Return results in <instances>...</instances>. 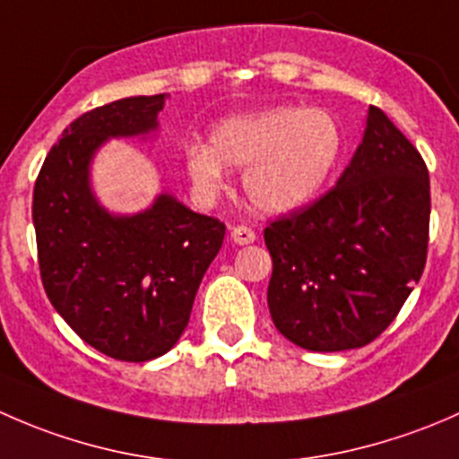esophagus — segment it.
<instances>
[{"instance_id":"34e87169","label":"esophagus","mask_w":459,"mask_h":459,"mask_svg":"<svg viewBox=\"0 0 459 459\" xmlns=\"http://www.w3.org/2000/svg\"><path fill=\"white\" fill-rule=\"evenodd\" d=\"M230 239H233L235 244H239V247H244V244L255 242V230L248 229V226L244 224H238L230 229Z\"/></svg>"}]
</instances>
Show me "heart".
Masks as SVG:
<instances>
[{"label": "heart", "instance_id": "obj_1", "mask_svg": "<svg viewBox=\"0 0 459 459\" xmlns=\"http://www.w3.org/2000/svg\"><path fill=\"white\" fill-rule=\"evenodd\" d=\"M344 135L331 113L277 106L217 124L211 146L186 151V169L200 191H217L224 167L248 169L244 188L264 212H290L311 204L340 161Z\"/></svg>", "mask_w": 459, "mask_h": 459}]
</instances>
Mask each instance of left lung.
<instances>
[{
    "mask_svg": "<svg viewBox=\"0 0 459 459\" xmlns=\"http://www.w3.org/2000/svg\"><path fill=\"white\" fill-rule=\"evenodd\" d=\"M430 182L422 155L382 108L335 186L268 221V308L277 331L316 353L382 335L422 277Z\"/></svg>",
    "mask_w": 459,
    "mask_h": 459,
    "instance_id": "left-lung-1",
    "label": "left lung"
}]
</instances>
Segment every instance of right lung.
Masks as SVG:
<instances>
[{"label": "right lung", "mask_w": 459, "mask_h": 459, "mask_svg": "<svg viewBox=\"0 0 459 459\" xmlns=\"http://www.w3.org/2000/svg\"><path fill=\"white\" fill-rule=\"evenodd\" d=\"M166 97H124L77 117L46 155L32 191L50 304L88 346L122 362H148L178 344L226 233L224 221L166 193L133 217L108 215L92 197V152L108 137L155 131Z\"/></svg>", "instance_id": "right-lung-1"}]
</instances>
